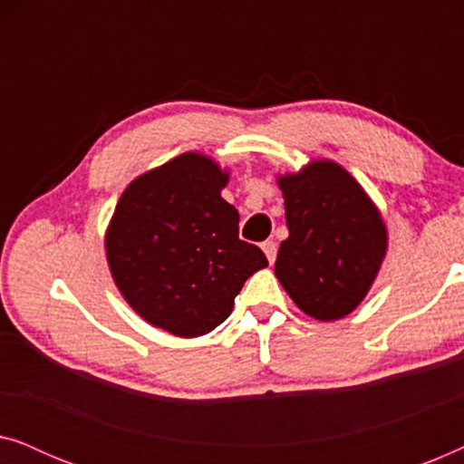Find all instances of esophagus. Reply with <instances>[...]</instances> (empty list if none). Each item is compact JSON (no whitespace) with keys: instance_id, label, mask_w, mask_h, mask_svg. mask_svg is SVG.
I'll use <instances>...</instances> for the list:
<instances>
[{"instance_id":"obj_1","label":"esophagus","mask_w":464,"mask_h":464,"mask_svg":"<svg viewBox=\"0 0 464 464\" xmlns=\"http://www.w3.org/2000/svg\"><path fill=\"white\" fill-rule=\"evenodd\" d=\"M262 249H264V253H266V257H268V262L272 264L276 259V251H278V246H276V243L275 240H266V243L262 245Z\"/></svg>"}]
</instances>
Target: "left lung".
I'll use <instances>...</instances> for the list:
<instances>
[{
  "mask_svg": "<svg viewBox=\"0 0 464 464\" xmlns=\"http://www.w3.org/2000/svg\"><path fill=\"white\" fill-rule=\"evenodd\" d=\"M289 238L275 272L304 313L321 321L353 313L370 291L386 251L378 208L344 169L313 162L278 179Z\"/></svg>",
  "mask_w": 464,
  "mask_h": 464,
  "instance_id": "8db88e82",
  "label": "left lung"
}]
</instances>
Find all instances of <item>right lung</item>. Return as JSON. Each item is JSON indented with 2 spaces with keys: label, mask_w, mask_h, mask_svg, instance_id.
<instances>
[{
  "label": "right lung",
  "mask_w": 464,
  "mask_h": 464,
  "mask_svg": "<svg viewBox=\"0 0 464 464\" xmlns=\"http://www.w3.org/2000/svg\"><path fill=\"white\" fill-rule=\"evenodd\" d=\"M227 175L181 154L130 183L107 230L113 281L151 325L194 338L232 313L246 278L268 266L238 238V211L221 198Z\"/></svg>",
  "instance_id": "obj_1"
}]
</instances>
